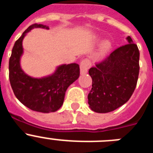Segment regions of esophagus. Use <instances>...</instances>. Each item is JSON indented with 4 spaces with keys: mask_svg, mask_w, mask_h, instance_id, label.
I'll return each instance as SVG.
<instances>
[{
    "mask_svg": "<svg viewBox=\"0 0 153 153\" xmlns=\"http://www.w3.org/2000/svg\"><path fill=\"white\" fill-rule=\"evenodd\" d=\"M90 66H91V63L88 59H84V60H82L80 63V74H86Z\"/></svg>",
    "mask_w": 153,
    "mask_h": 153,
    "instance_id": "34e87169",
    "label": "esophagus"
}]
</instances>
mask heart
I'll use <instances>...</instances> for the list:
<instances>
[{"label": "heart", "mask_w": 153, "mask_h": 153, "mask_svg": "<svg viewBox=\"0 0 153 153\" xmlns=\"http://www.w3.org/2000/svg\"><path fill=\"white\" fill-rule=\"evenodd\" d=\"M109 48H110V44H109V42H104L102 45V47H101V53L103 54V53H106L109 51Z\"/></svg>", "instance_id": "obj_1"}]
</instances>
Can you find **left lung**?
Segmentation results:
<instances>
[{
    "mask_svg": "<svg viewBox=\"0 0 153 153\" xmlns=\"http://www.w3.org/2000/svg\"><path fill=\"white\" fill-rule=\"evenodd\" d=\"M126 40L128 44L89 70L93 84L88 103L96 113L113 111L129 100L134 92L140 72V51L130 36Z\"/></svg>",
    "mask_w": 153,
    "mask_h": 153,
    "instance_id": "obj_1",
    "label": "left lung"
}]
</instances>
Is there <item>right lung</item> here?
<instances>
[{"mask_svg":"<svg viewBox=\"0 0 153 153\" xmlns=\"http://www.w3.org/2000/svg\"><path fill=\"white\" fill-rule=\"evenodd\" d=\"M33 28L49 29L43 24H34L24 31L15 42L9 60V79L15 97L31 110L48 113L56 112L63 103L65 93L70 85L79 76L77 63L63 64L53 74L44 77H31L21 67L24 53L22 42L27 33Z\"/></svg>","mask_w":153,"mask_h":153,"instance_id":"obj_1","label":"right lung"}]
</instances>
